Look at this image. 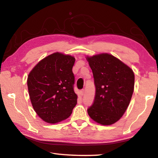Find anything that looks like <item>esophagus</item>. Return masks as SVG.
I'll use <instances>...</instances> for the list:
<instances>
[{
    "instance_id": "obj_1",
    "label": "esophagus",
    "mask_w": 158,
    "mask_h": 158,
    "mask_svg": "<svg viewBox=\"0 0 158 158\" xmlns=\"http://www.w3.org/2000/svg\"><path fill=\"white\" fill-rule=\"evenodd\" d=\"M79 94L81 96H83V95L84 94V89H81V91L79 92Z\"/></svg>"
}]
</instances>
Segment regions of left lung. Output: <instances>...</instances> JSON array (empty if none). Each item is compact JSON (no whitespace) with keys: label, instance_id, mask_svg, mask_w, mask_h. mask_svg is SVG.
Returning <instances> with one entry per match:
<instances>
[{"label":"left lung","instance_id":"left-lung-1","mask_svg":"<svg viewBox=\"0 0 158 158\" xmlns=\"http://www.w3.org/2000/svg\"><path fill=\"white\" fill-rule=\"evenodd\" d=\"M86 59L96 86L94 101L88 113L101 125H111L120 119L129 105L135 74L128 66L109 53L87 56Z\"/></svg>","mask_w":158,"mask_h":158}]
</instances>
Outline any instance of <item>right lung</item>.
Wrapping results in <instances>:
<instances>
[{
	"instance_id": "obj_1",
	"label": "right lung",
	"mask_w": 158,
	"mask_h": 158,
	"mask_svg": "<svg viewBox=\"0 0 158 158\" xmlns=\"http://www.w3.org/2000/svg\"><path fill=\"white\" fill-rule=\"evenodd\" d=\"M75 61L73 56L53 53L41 60L29 73L27 85L32 107L47 123L65 120L77 105L72 70Z\"/></svg>"
}]
</instances>
